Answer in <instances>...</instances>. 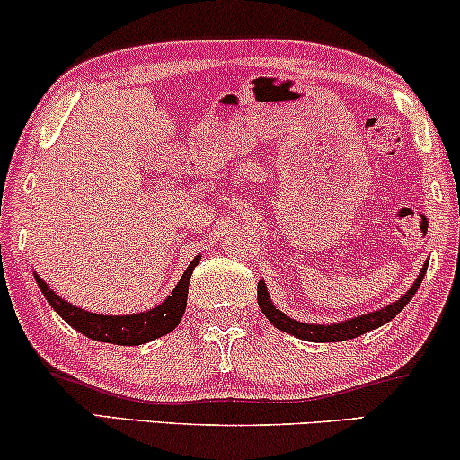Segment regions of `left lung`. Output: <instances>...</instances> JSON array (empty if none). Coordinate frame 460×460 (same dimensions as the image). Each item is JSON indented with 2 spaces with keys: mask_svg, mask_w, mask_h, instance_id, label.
<instances>
[{
  "mask_svg": "<svg viewBox=\"0 0 460 460\" xmlns=\"http://www.w3.org/2000/svg\"><path fill=\"white\" fill-rule=\"evenodd\" d=\"M426 268H429V263H426V266L421 268L420 277H417L415 283L411 285L409 292H406L400 300H395L394 305H387V307L374 311V314L358 315V318H355V320L340 322V324H329V326H326V324H303V322H296V320L288 318V315L281 314V311H279L272 305L270 296H268L266 283H263V281L257 283V303H260V309L263 311V315H266V318L270 320L272 324L277 326V329L289 332V335L298 337V340H307V341H346V340H352V337L363 335V332H367V331H372V329H378V326H383L385 322H389L392 318H395V315H398L400 311L406 307V303H409V300L415 296L417 288H420L421 279H424V274H426Z\"/></svg>",
  "mask_w": 460,
  "mask_h": 460,
  "instance_id": "8db88e82",
  "label": "left lung"
}]
</instances>
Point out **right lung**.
<instances>
[{"label":"right lung","mask_w":460,"mask_h":460,"mask_svg":"<svg viewBox=\"0 0 460 460\" xmlns=\"http://www.w3.org/2000/svg\"><path fill=\"white\" fill-rule=\"evenodd\" d=\"M199 257H194V261L190 263L188 270L183 272V277L179 279L177 288L172 289V294L164 300L162 305H157L155 309L145 311V314H134V315H99L91 314V311H84L79 307H73L71 303L62 300L54 289H49L43 279L39 274H34L36 283H39L40 292L45 294L47 303L54 307V311L66 322L68 326L82 332V335L91 337L94 341H105V344H119V346H140L146 341L155 340V337L166 335L179 324V320L186 314V303H188V285L192 270L197 268Z\"/></svg>","instance_id":"1"}]
</instances>
